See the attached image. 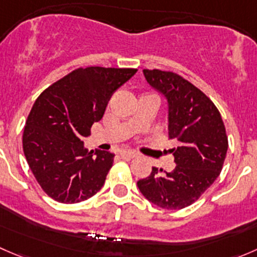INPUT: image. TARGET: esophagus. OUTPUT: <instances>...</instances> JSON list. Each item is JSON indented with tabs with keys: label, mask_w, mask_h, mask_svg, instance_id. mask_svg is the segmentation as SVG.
Returning <instances> with one entry per match:
<instances>
[{
	"label": "esophagus",
	"mask_w": 257,
	"mask_h": 257,
	"mask_svg": "<svg viewBox=\"0 0 257 257\" xmlns=\"http://www.w3.org/2000/svg\"><path fill=\"white\" fill-rule=\"evenodd\" d=\"M120 157H121V159H124V160H131V159H133L134 157H136V153L123 152V153H120Z\"/></svg>",
	"instance_id": "obj_1"
}]
</instances>
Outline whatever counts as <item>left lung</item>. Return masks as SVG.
<instances>
[{
	"label": "left lung",
	"mask_w": 257,
	"mask_h": 257,
	"mask_svg": "<svg viewBox=\"0 0 257 257\" xmlns=\"http://www.w3.org/2000/svg\"><path fill=\"white\" fill-rule=\"evenodd\" d=\"M143 74L168 104V133L177 167L173 172L153 168L138 180L139 190L150 203L168 210L191 205L216 180L227 152V137L214 103L173 72L144 69Z\"/></svg>",
	"instance_id": "left-lung-1"
}]
</instances>
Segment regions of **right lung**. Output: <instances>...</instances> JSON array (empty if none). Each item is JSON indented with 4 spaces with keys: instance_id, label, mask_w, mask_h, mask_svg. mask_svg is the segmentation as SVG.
<instances>
[{
    "instance_id": "right-lung-1",
    "label": "right lung",
    "mask_w": 257,
    "mask_h": 257,
    "mask_svg": "<svg viewBox=\"0 0 257 257\" xmlns=\"http://www.w3.org/2000/svg\"><path fill=\"white\" fill-rule=\"evenodd\" d=\"M137 69L78 68L48 87L33 104L23 132V152L36 180L63 204L84 201L104 185L114 154L84 148L108 100Z\"/></svg>"
}]
</instances>
